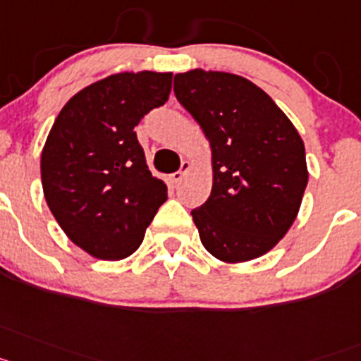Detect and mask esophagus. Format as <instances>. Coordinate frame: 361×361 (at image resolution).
I'll return each mask as SVG.
<instances>
[{"label": "esophagus", "mask_w": 361, "mask_h": 361, "mask_svg": "<svg viewBox=\"0 0 361 361\" xmlns=\"http://www.w3.org/2000/svg\"><path fill=\"white\" fill-rule=\"evenodd\" d=\"M190 167H192V163L190 161H181L180 171H176L174 174H172V181H174V183H180V181L185 178V174L190 171Z\"/></svg>", "instance_id": "esophagus-1"}]
</instances>
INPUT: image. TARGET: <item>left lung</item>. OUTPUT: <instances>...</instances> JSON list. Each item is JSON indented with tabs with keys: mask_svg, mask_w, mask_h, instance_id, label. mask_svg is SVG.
Returning a JSON list of instances; mask_svg holds the SVG:
<instances>
[{
	"mask_svg": "<svg viewBox=\"0 0 361 361\" xmlns=\"http://www.w3.org/2000/svg\"><path fill=\"white\" fill-rule=\"evenodd\" d=\"M174 94L211 142V196L190 212L203 247L227 263L259 258L302 205L309 180L302 137L267 92L236 74H176Z\"/></svg>",
	"mask_w": 361,
	"mask_h": 361,
	"instance_id": "obj_1",
	"label": "left lung"
}]
</instances>
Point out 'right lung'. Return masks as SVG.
<instances>
[{"instance_id":"add662e5","label":"right lung","mask_w":361,"mask_h":361,"mask_svg":"<svg viewBox=\"0 0 361 361\" xmlns=\"http://www.w3.org/2000/svg\"><path fill=\"white\" fill-rule=\"evenodd\" d=\"M171 72H120L72 96L42 152L47 205L78 247L99 259H123L142 245L167 202L134 133L169 99Z\"/></svg>"}]
</instances>
